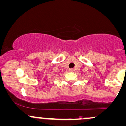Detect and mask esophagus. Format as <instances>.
Instances as JSON below:
<instances>
[{
	"instance_id": "1",
	"label": "esophagus",
	"mask_w": 126,
	"mask_h": 126,
	"mask_svg": "<svg viewBox=\"0 0 126 126\" xmlns=\"http://www.w3.org/2000/svg\"><path fill=\"white\" fill-rule=\"evenodd\" d=\"M74 71V69H73V68L69 69V71H70V72H72V71Z\"/></svg>"
}]
</instances>
